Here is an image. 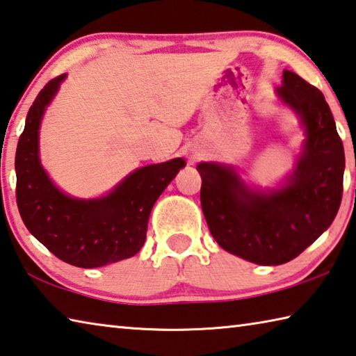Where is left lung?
Listing matches in <instances>:
<instances>
[{
    "mask_svg": "<svg viewBox=\"0 0 356 356\" xmlns=\"http://www.w3.org/2000/svg\"><path fill=\"white\" fill-rule=\"evenodd\" d=\"M277 93L300 115L307 132L286 186L255 193L230 168L197 166L210 234L224 250L263 266L291 261L330 227L341 205L346 166L344 146L321 90L283 71Z\"/></svg>",
    "mask_w": 356,
    "mask_h": 356,
    "instance_id": "8db88e82",
    "label": "left lung"
}]
</instances>
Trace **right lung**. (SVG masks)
<instances>
[{
  "instance_id": "obj_1",
  "label": "right lung",
  "mask_w": 356,
  "mask_h": 356,
  "mask_svg": "<svg viewBox=\"0 0 356 356\" xmlns=\"http://www.w3.org/2000/svg\"><path fill=\"white\" fill-rule=\"evenodd\" d=\"M63 79L65 74L51 79L26 116L15 154L17 205L28 230L57 258L77 268H99L143 248L152 207L185 161L174 159L140 168L101 199L63 195L38 159L42 115Z\"/></svg>"
}]
</instances>
